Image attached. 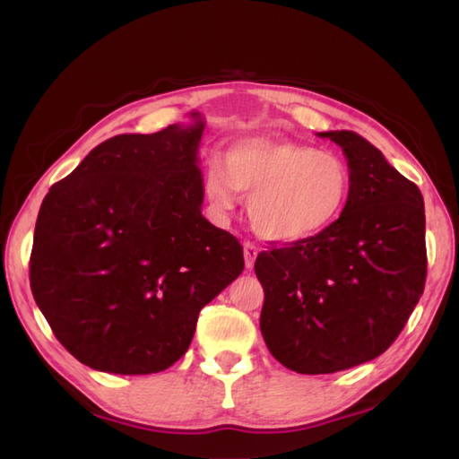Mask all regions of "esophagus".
Instances as JSON below:
<instances>
[{
	"mask_svg": "<svg viewBox=\"0 0 459 459\" xmlns=\"http://www.w3.org/2000/svg\"><path fill=\"white\" fill-rule=\"evenodd\" d=\"M256 256H258V248H256V245H255V242L247 240V242H245V262H247V268H248V270H250L252 266H255V260H256Z\"/></svg>",
	"mask_w": 459,
	"mask_h": 459,
	"instance_id": "34e87169",
	"label": "esophagus"
}]
</instances>
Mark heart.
<instances>
[{"mask_svg":"<svg viewBox=\"0 0 459 459\" xmlns=\"http://www.w3.org/2000/svg\"><path fill=\"white\" fill-rule=\"evenodd\" d=\"M252 193L248 219L260 237L299 242L327 230L345 211L351 171L341 155L309 143L248 138L214 158L204 173V195L219 211Z\"/></svg>","mask_w":459,"mask_h":459,"instance_id":"b5f03b06","label":"heart"}]
</instances>
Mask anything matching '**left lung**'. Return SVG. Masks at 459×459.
<instances>
[{
  "mask_svg": "<svg viewBox=\"0 0 459 459\" xmlns=\"http://www.w3.org/2000/svg\"><path fill=\"white\" fill-rule=\"evenodd\" d=\"M343 150L351 193L321 235L260 252V331L301 375H327L394 343L426 284L422 193L355 132H321Z\"/></svg>",
  "mask_w": 459,
  "mask_h": 459,
  "instance_id": "obj_1",
  "label": "left lung"
}]
</instances>
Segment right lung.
I'll return each mask as SVG.
<instances>
[{"instance_id":"add662e5","label":"right lung","mask_w":459,"mask_h":459,"mask_svg":"<svg viewBox=\"0 0 459 459\" xmlns=\"http://www.w3.org/2000/svg\"><path fill=\"white\" fill-rule=\"evenodd\" d=\"M102 142L55 183L29 280L61 345L91 368L160 373L189 349L199 311L245 268L240 242L201 214L204 124Z\"/></svg>"}]
</instances>
